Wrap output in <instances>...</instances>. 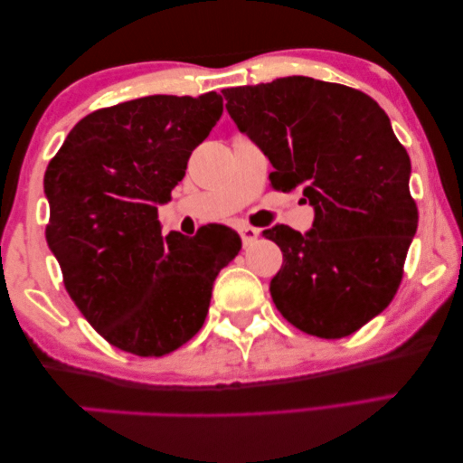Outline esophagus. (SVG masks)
<instances>
[{"label": "esophagus", "instance_id": "1", "mask_svg": "<svg viewBox=\"0 0 463 463\" xmlns=\"http://www.w3.org/2000/svg\"><path fill=\"white\" fill-rule=\"evenodd\" d=\"M240 236H241V241H244V246H248L260 236V230H259V227H252V225H241L240 227Z\"/></svg>", "mask_w": 463, "mask_h": 463}]
</instances>
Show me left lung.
Wrapping results in <instances>:
<instances>
[{
	"label": "left lung",
	"instance_id": "left-lung-1",
	"mask_svg": "<svg viewBox=\"0 0 463 463\" xmlns=\"http://www.w3.org/2000/svg\"><path fill=\"white\" fill-rule=\"evenodd\" d=\"M223 98L275 168L270 186L301 188L316 211L307 233L262 232L283 252L272 301L306 335H353L390 306L419 225L411 157L388 115L361 90L303 75L227 88Z\"/></svg>",
	"mask_w": 463,
	"mask_h": 463
}]
</instances>
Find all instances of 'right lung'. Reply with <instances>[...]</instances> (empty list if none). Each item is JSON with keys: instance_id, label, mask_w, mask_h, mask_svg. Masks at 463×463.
Masks as SVG:
<instances>
[{"instance_id": "1", "label": "right lung", "mask_w": 463, "mask_h": 463, "mask_svg": "<svg viewBox=\"0 0 463 463\" xmlns=\"http://www.w3.org/2000/svg\"><path fill=\"white\" fill-rule=\"evenodd\" d=\"M215 92L146 96L83 117L44 172L47 241L63 285L104 340L164 357L207 317L219 270L241 240L225 225L162 238L157 204L222 117Z\"/></svg>"}]
</instances>
